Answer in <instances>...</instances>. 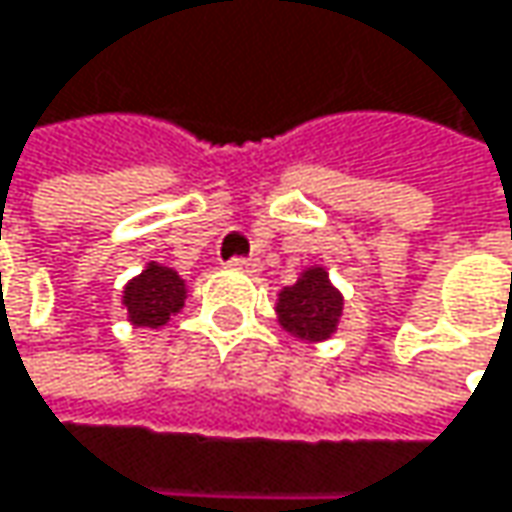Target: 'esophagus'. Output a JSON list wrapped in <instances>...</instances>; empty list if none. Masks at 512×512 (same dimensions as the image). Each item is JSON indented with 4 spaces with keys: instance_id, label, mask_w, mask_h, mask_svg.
<instances>
[{
    "instance_id": "esophagus-1",
    "label": "esophagus",
    "mask_w": 512,
    "mask_h": 512,
    "mask_svg": "<svg viewBox=\"0 0 512 512\" xmlns=\"http://www.w3.org/2000/svg\"><path fill=\"white\" fill-rule=\"evenodd\" d=\"M228 269L255 275V272H260V260H257V257H231V260H228Z\"/></svg>"
}]
</instances>
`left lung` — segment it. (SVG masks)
<instances>
[{
  "label": "left lung",
  "instance_id": "1",
  "mask_svg": "<svg viewBox=\"0 0 512 512\" xmlns=\"http://www.w3.org/2000/svg\"><path fill=\"white\" fill-rule=\"evenodd\" d=\"M343 302L325 266H304L299 281L275 296L278 325L302 343H325L340 328Z\"/></svg>",
  "mask_w": 512,
  "mask_h": 512
}]
</instances>
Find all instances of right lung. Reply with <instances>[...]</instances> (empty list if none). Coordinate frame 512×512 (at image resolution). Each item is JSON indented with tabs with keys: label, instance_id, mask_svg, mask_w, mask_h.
<instances>
[{
	"label": "right lung",
	"instance_id": "obj_1",
	"mask_svg": "<svg viewBox=\"0 0 512 512\" xmlns=\"http://www.w3.org/2000/svg\"><path fill=\"white\" fill-rule=\"evenodd\" d=\"M187 302V281L163 266L149 260L140 275H134L122 287V307L134 328H161Z\"/></svg>",
	"mask_w": 512,
	"mask_h": 512
}]
</instances>
